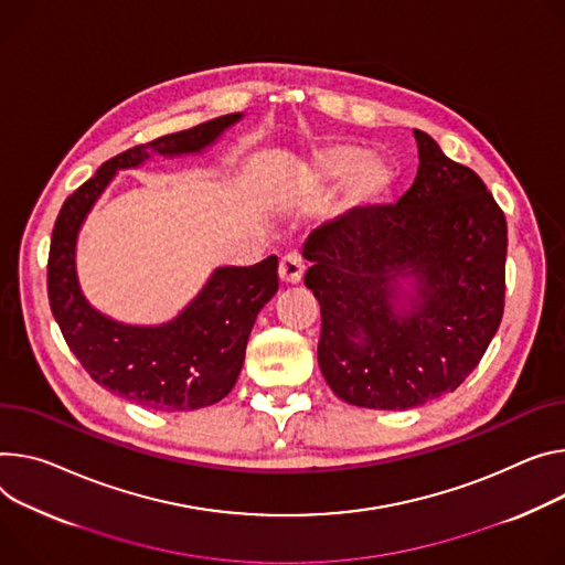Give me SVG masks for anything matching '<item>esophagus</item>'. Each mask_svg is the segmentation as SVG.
Returning <instances> with one entry per match:
<instances>
[{
	"label": "esophagus",
	"mask_w": 565,
	"mask_h": 565,
	"mask_svg": "<svg viewBox=\"0 0 565 565\" xmlns=\"http://www.w3.org/2000/svg\"><path fill=\"white\" fill-rule=\"evenodd\" d=\"M303 277V264L297 252H286L279 262V279L284 284H299Z\"/></svg>",
	"instance_id": "esophagus-1"
}]
</instances>
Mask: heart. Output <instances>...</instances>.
<instances>
[{
    "mask_svg": "<svg viewBox=\"0 0 565 565\" xmlns=\"http://www.w3.org/2000/svg\"><path fill=\"white\" fill-rule=\"evenodd\" d=\"M306 184L316 191L347 185V204L363 210L385 195L392 171L381 160H372V150L361 143H331L322 148L306 169Z\"/></svg>",
    "mask_w": 565,
    "mask_h": 565,
    "instance_id": "heart-1",
    "label": "heart"
}]
</instances>
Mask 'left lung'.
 Masks as SVG:
<instances>
[{
    "instance_id": "left-lung-1",
    "label": "left lung",
    "mask_w": 565,
    "mask_h": 565,
    "mask_svg": "<svg viewBox=\"0 0 565 565\" xmlns=\"http://www.w3.org/2000/svg\"><path fill=\"white\" fill-rule=\"evenodd\" d=\"M415 139L419 171L396 204H372L303 243L322 376L361 407L407 409L457 390L504 313L502 210L473 169L424 130ZM403 276L418 297L398 305Z\"/></svg>"
}]
</instances>
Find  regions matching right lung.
Returning a JSON list of instances; mask_svg holds the SVG:
<instances>
[{"mask_svg":"<svg viewBox=\"0 0 565 565\" xmlns=\"http://www.w3.org/2000/svg\"><path fill=\"white\" fill-rule=\"evenodd\" d=\"M238 117L225 115L119 152L63 202L51 234L46 292L67 347L92 381L150 409L184 413L214 405L232 392L256 313L279 288L277 256L245 268L216 270L178 320L141 329L117 324L89 309L76 281V234L117 169L141 164L148 150L160 156L195 152Z\"/></svg>","mask_w":565,"mask_h":565,"instance_id":"add662e5","label":"right lung"}]
</instances>
